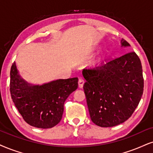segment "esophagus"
Here are the masks:
<instances>
[{
	"label": "esophagus",
	"mask_w": 153,
	"mask_h": 153,
	"mask_svg": "<svg viewBox=\"0 0 153 153\" xmlns=\"http://www.w3.org/2000/svg\"><path fill=\"white\" fill-rule=\"evenodd\" d=\"M84 82H85V81H84V79L83 78H79V82H78L79 87L82 88L83 86H84Z\"/></svg>",
	"instance_id": "obj_1"
}]
</instances>
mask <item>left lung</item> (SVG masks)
<instances>
[{"instance_id":"1","label":"left lung","mask_w":153,"mask_h":153,"mask_svg":"<svg viewBox=\"0 0 153 153\" xmlns=\"http://www.w3.org/2000/svg\"><path fill=\"white\" fill-rule=\"evenodd\" d=\"M130 46L121 40V47ZM86 102L92 122L113 127L133 114L143 93L144 79L140 58L134 52L111 60L104 65L82 71Z\"/></svg>"}]
</instances>
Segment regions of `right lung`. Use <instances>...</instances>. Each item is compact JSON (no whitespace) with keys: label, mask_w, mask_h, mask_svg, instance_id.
<instances>
[{"label":"right lung","mask_w":153,"mask_h":153,"mask_svg":"<svg viewBox=\"0 0 153 153\" xmlns=\"http://www.w3.org/2000/svg\"><path fill=\"white\" fill-rule=\"evenodd\" d=\"M10 74L11 98L25 121L38 128L57 125L62 119L66 99L78 87V78L33 85L20 76L16 62Z\"/></svg>","instance_id":"right-lung-1"}]
</instances>
